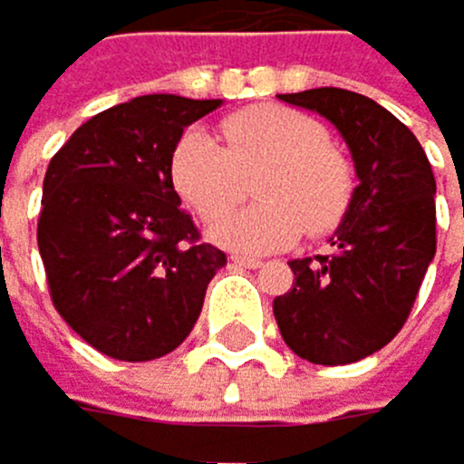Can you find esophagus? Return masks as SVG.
<instances>
[{
	"label": "esophagus",
	"instance_id": "34e87169",
	"mask_svg": "<svg viewBox=\"0 0 464 464\" xmlns=\"http://www.w3.org/2000/svg\"><path fill=\"white\" fill-rule=\"evenodd\" d=\"M230 263L239 266V268H259V266H263V263H259V259H254V256H230Z\"/></svg>",
	"mask_w": 464,
	"mask_h": 464
}]
</instances>
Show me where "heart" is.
I'll return each instance as SVG.
<instances>
[{
    "mask_svg": "<svg viewBox=\"0 0 464 464\" xmlns=\"http://www.w3.org/2000/svg\"><path fill=\"white\" fill-rule=\"evenodd\" d=\"M259 166V206L227 212ZM176 193L210 225L216 245L239 254H271L295 245L303 230L329 234L346 216L355 176L346 155L326 140L312 115L288 106H254L222 121L219 140L187 130L169 155Z\"/></svg>",
    "mask_w": 464,
    "mask_h": 464,
    "instance_id": "1",
    "label": "heart"
}]
</instances>
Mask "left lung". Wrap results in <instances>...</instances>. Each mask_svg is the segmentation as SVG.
<instances>
[{
	"label": "left lung",
	"mask_w": 464,
	"mask_h": 464,
	"mask_svg": "<svg viewBox=\"0 0 464 464\" xmlns=\"http://www.w3.org/2000/svg\"><path fill=\"white\" fill-rule=\"evenodd\" d=\"M280 101L338 130L358 187L332 254L288 263L295 285L274 297V317L303 361L355 363L387 346L413 309L436 256V179L416 135L370 97L326 86Z\"/></svg>",
	"instance_id": "1"
}]
</instances>
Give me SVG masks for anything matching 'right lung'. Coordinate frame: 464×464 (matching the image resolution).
<instances>
[{
	"label": "right lung",
	"instance_id": "1",
	"mask_svg": "<svg viewBox=\"0 0 464 464\" xmlns=\"http://www.w3.org/2000/svg\"><path fill=\"white\" fill-rule=\"evenodd\" d=\"M222 101L140 94L77 126L43 181L36 245L57 312L97 353L152 361L193 332L225 254L198 242L169 155Z\"/></svg>",
	"mask_w": 464,
	"mask_h": 464
}]
</instances>
